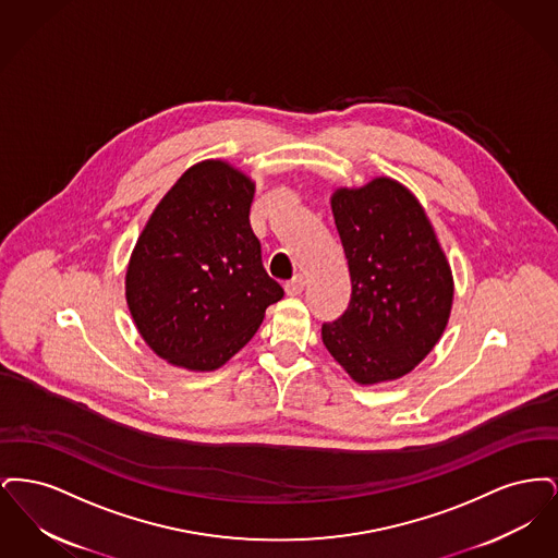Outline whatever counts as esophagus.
<instances>
[{
  "label": "esophagus",
  "instance_id": "obj_1",
  "mask_svg": "<svg viewBox=\"0 0 558 558\" xmlns=\"http://www.w3.org/2000/svg\"><path fill=\"white\" fill-rule=\"evenodd\" d=\"M303 287H305L303 276H294L291 282H287V284H284V291H287L289 296H299V294L303 292Z\"/></svg>",
  "mask_w": 558,
  "mask_h": 558
}]
</instances>
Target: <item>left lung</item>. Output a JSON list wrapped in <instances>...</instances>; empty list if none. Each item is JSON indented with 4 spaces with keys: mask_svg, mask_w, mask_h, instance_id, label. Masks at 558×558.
I'll list each match as a JSON object with an SVG mask.
<instances>
[{
    "mask_svg": "<svg viewBox=\"0 0 558 558\" xmlns=\"http://www.w3.org/2000/svg\"><path fill=\"white\" fill-rule=\"evenodd\" d=\"M345 248L351 299L322 341L357 385L414 371L439 343L453 301L450 262L421 201L380 175L330 196Z\"/></svg>",
    "mask_w": 558,
    "mask_h": 558,
    "instance_id": "left-lung-1",
    "label": "left lung"
}]
</instances>
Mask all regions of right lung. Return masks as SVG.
<instances>
[{
	"label": "right lung",
	"mask_w": 558,
	"mask_h": 558,
	"mask_svg": "<svg viewBox=\"0 0 558 558\" xmlns=\"http://www.w3.org/2000/svg\"><path fill=\"white\" fill-rule=\"evenodd\" d=\"M255 182L228 160L192 165L148 217L125 271L133 324L165 362L221 368L282 299L248 213Z\"/></svg>",
	"instance_id": "obj_1"
}]
</instances>
